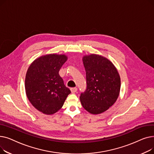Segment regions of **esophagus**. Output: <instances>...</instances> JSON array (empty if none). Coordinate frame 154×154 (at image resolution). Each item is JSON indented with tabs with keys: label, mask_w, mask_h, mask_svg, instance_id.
I'll return each mask as SVG.
<instances>
[{
	"label": "esophagus",
	"mask_w": 154,
	"mask_h": 154,
	"mask_svg": "<svg viewBox=\"0 0 154 154\" xmlns=\"http://www.w3.org/2000/svg\"><path fill=\"white\" fill-rule=\"evenodd\" d=\"M70 91L72 93H74L76 92L77 91V87H72L70 88Z\"/></svg>",
	"instance_id": "34e87169"
}]
</instances>
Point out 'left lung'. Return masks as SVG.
Masks as SVG:
<instances>
[{
    "mask_svg": "<svg viewBox=\"0 0 154 154\" xmlns=\"http://www.w3.org/2000/svg\"><path fill=\"white\" fill-rule=\"evenodd\" d=\"M86 90L80 94L83 107L92 114L107 110L117 100L120 79L113 63L103 57L92 54L84 56Z\"/></svg>",
    "mask_w": 154,
    "mask_h": 154,
    "instance_id": "1",
    "label": "left lung"
}]
</instances>
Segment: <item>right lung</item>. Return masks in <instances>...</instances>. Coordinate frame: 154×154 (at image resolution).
Returning <instances> with one entry per match:
<instances>
[{"mask_svg":"<svg viewBox=\"0 0 154 154\" xmlns=\"http://www.w3.org/2000/svg\"><path fill=\"white\" fill-rule=\"evenodd\" d=\"M66 60L64 55H46L34 60L27 70L25 81L27 98L45 114H53L60 109L71 92L59 74Z\"/></svg>","mask_w":154,"mask_h":154,"instance_id":"add662e5","label":"right lung"}]
</instances>
